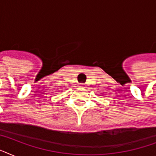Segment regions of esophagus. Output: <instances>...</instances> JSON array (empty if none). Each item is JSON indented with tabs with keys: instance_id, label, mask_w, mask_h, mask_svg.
Returning <instances> with one entry per match:
<instances>
[{
	"instance_id": "34e87169",
	"label": "esophagus",
	"mask_w": 156,
	"mask_h": 156,
	"mask_svg": "<svg viewBox=\"0 0 156 156\" xmlns=\"http://www.w3.org/2000/svg\"><path fill=\"white\" fill-rule=\"evenodd\" d=\"M80 87H84V86H83V83H81V84H80Z\"/></svg>"
}]
</instances>
